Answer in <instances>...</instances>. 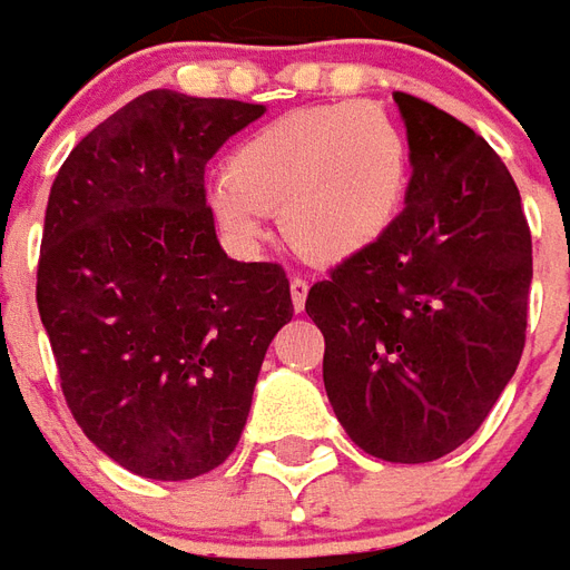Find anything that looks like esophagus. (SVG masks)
<instances>
[{"mask_svg":"<svg viewBox=\"0 0 570 570\" xmlns=\"http://www.w3.org/2000/svg\"><path fill=\"white\" fill-rule=\"evenodd\" d=\"M289 296H293V308L305 311V298H308V281H305V277H293V281H289Z\"/></svg>","mask_w":570,"mask_h":570,"instance_id":"34e87169","label":"esophagus"}]
</instances>
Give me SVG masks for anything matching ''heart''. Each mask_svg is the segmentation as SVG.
Wrapping results in <instances>:
<instances>
[{
	"instance_id": "heart-1",
	"label": "heart",
	"mask_w": 570,
	"mask_h": 570,
	"mask_svg": "<svg viewBox=\"0 0 570 570\" xmlns=\"http://www.w3.org/2000/svg\"><path fill=\"white\" fill-rule=\"evenodd\" d=\"M409 183L403 130L372 104L296 109L240 142L210 179V210L237 244H259L268 210L314 259H347L391 225Z\"/></svg>"
}]
</instances>
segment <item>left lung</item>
<instances>
[{"label": "left lung", "mask_w": 570, "mask_h": 570, "mask_svg": "<svg viewBox=\"0 0 570 570\" xmlns=\"http://www.w3.org/2000/svg\"><path fill=\"white\" fill-rule=\"evenodd\" d=\"M406 207L311 286L323 384L363 452L424 464L454 452L513 379L528 323L531 232L498 151L436 106L394 94Z\"/></svg>", "instance_id": "left-lung-1"}]
</instances>
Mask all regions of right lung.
Segmentation results:
<instances>
[{
  "label": "right lung",
  "instance_id": "right-lung-1",
  "mask_svg": "<svg viewBox=\"0 0 570 570\" xmlns=\"http://www.w3.org/2000/svg\"><path fill=\"white\" fill-rule=\"evenodd\" d=\"M265 106L149 91L85 137L45 210L36 302L85 436L179 482L235 452L262 360L293 321L274 262L232 259L204 167Z\"/></svg>",
  "mask_w": 570,
  "mask_h": 570
}]
</instances>
